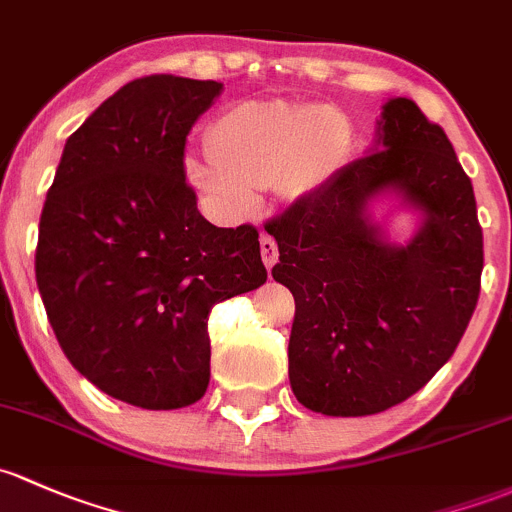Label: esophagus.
Listing matches in <instances>:
<instances>
[{
  "mask_svg": "<svg viewBox=\"0 0 512 512\" xmlns=\"http://www.w3.org/2000/svg\"><path fill=\"white\" fill-rule=\"evenodd\" d=\"M260 252H262V262H265L267 270H270V267H274V262H277V257H279L277 242H274L272 235L262 233V238H260Z\"/></svg>",
  "mask_w": 512,
  "mask_h": 512,
  "instance_id": "esophagus-1",
  "label": "esophagus"
}]
</instances>
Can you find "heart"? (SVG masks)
I'll return each instance as SVG.
<instances>
[{"instance_id": "b5f03b06", "label": "heart", "mask_w": 512, "mask_h": 512, "mask_svg": "<svg viewBox=\"0 0 512 512\" xmlns=\"http://www.w3.org/2000/svg\"><path fill=\"white\" fill-rule=\"evenodd\" d=\"M206 139L213 161L188 159V179L220 206L245 211L260 188L304 196L326 184L346 159L351 132L333 107L247 100L215 117Z\"/></svg>"}]
</instances>
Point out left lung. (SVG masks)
I'll use <instances>...</instances> for the list:
<instances>
[{
    "label": "left lung",
    "instance_id": "left-lung-1",
    "mask_svg": "<svg viewBox=\"0 0 512 512\" xmlns=\"http://www.w3.org/2000/svg\"><path fill=\"white\" fill-rule=\"evenodd\" d=\"M378 147L265 223L272 277L294 294L289 383L331 417L385 412L451 358L481 294L483 230L471 179L437 122L412 100L385 105ZM397 187L428 220L392 248L367 220Z\"/></svg>",
    "mask_w": 512,
    "mask_h": 512
}]
</instances>
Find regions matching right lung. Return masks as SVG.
Listing matches in <instances>:
<instances>
[{"mask_svg": "<svg viewBox=\"0 0 512 512\" xmlns=\"http://www.w3.org/2000/svg\"><path fill=\"white\" fill-rule=\"evenodd\" d=\"M220 88L127 83L68 137L41 211L36 282L63 353L144 410L206 395L208 314L267 279L255 225L215 228L186 181V137Z\"/></svg>", "mask_w": 512, "mask_h": 512, "instance_id": "1", "label": "right lung"}]
</instances>
